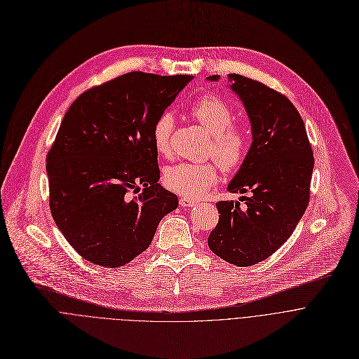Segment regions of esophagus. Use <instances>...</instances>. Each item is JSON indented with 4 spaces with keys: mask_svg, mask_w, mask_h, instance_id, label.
I'll return each instance as SVG.
<instances>
[{
    "mask_svg": "<svg viewBox=\"0 0 359 359\" xmlns=\"http://www.w3.org/2000/svg\"><path fill=\"white\" fill-rule=\"evenodd\" d=\"M179 203H180V206H183L186 209H190V208H193V206H196V204H197V201H194V200H191L189 197H180Z\"/></svg>",
    "mask_w": 359,
    "mask_h": 359,
    "instance_id": "34e87169",
    "label": "esophagus"
}]
</instances>
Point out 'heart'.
<instances>
[{"instance_id":"heart-1","label":"heart","mask_w":359,"mask_h":359,"mask_svg":"<svg viewBox=\"0 0 359 359\" xmlns=\"http://www.w3.org/2000/svg\"><path fill=\"white\" fill-rule=\"evenodd\" d=\"M190 115L212 135L209 153L226 170H237L248 153V136L245 130L234 125V111L222 97L206 95L194 100ZM175 118L170 112L161 114L151 126V142L161 155H169ZM219 182L216 163L180 162L169 166L163 173V183L170 190L189 198H200Z\"/></svg>"}]
</instances>
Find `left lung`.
<instances>
[{
    "mask_svg": "<svg viewBox=\"0 0 359 359\" xmlns=\"http://www.w3.org/2000/svg\"><path fill=\"white\" fill-rule=\"evenodd\" d=\"M229 81L248 115L252 142L227 190L248 196L216 203L219 223L209 247L224 262L248 267L269 259L301 220L310 201L314 156L288 97L243 75L230 74Z\"/></svg>",
    "mask_w": 359,
    "mask_h": 359,
    "instance_id": "8db88e82",
    "label": "left lung"
}]
</instances>
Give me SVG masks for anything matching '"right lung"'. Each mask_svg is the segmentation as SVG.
Here are the masks:
<instances>
[{"mask_svg": "<svg viewBox=\"0 0 359 359\" xmlns=\"http://www.w3.org/2000/svg\"><path fill=\"white\" fill-rule=\"evenodd\" d=\"M191 79L129 72L88 89L65 114L46 155L49 209L92 264H128L177 208V196L158 183L151 126Z\"/></svg>", "mask_w": 359, "mask_h": 359, "instance_id": "obj_1", "label": "right lung"}]
</instances>
